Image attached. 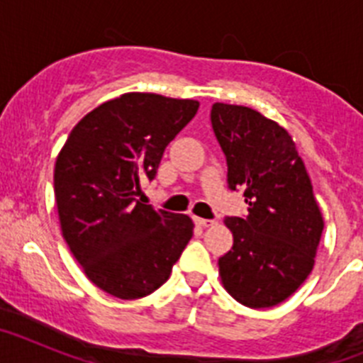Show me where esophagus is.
<instances>
[{
    "label": "esophagus",
    "instance_id": "34e87169",
    "mask_svg": "<svg viewBox=\"0 0 363 363\" xmlns=\"http://www.w3.org/2000/svg\"><path fill=\"white\" fill-rule=\"evenodd\" d=\"M194 223H196V225H200V227L214 225L213 220H203V218H194Z\"/></svg>",
    "mask_w": 363,
    "mask_h": 363
}]
</instances>
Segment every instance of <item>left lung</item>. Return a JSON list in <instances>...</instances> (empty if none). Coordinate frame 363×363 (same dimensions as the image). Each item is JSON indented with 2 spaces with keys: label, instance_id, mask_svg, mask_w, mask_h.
I'll use <instances>...</instances> for the list:
<instances>
[{
  "label": "left lung",
  "instance_id": "8db88e82",
  "mask_svg": "<svg viewBox=\"0 0 363 363\" xmlns=\"http://www.w3.org/2000/svg\"><path fill=\"white\" fill-rule=\"evenodd\" d=\"M229 187L243 189L247 218H225L233 247L218 259L221 284L251 309L281 303L314 267L323 216L289 133L251 107L214 104Z\"/></svg>",
  "mask_w": 363,
  "mask_h": 363
}]
</instances>
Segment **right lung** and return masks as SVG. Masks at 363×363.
Wrapping results in <instances>:
<instances>
[{
	"mask_svg": "<svg viewBox=\"0 0 363 363\" xmlns=\"http://www.w3.org/2000/svg\"><path fill=\"white\" fill-rule=\"evenodd\" d=\"M200 101L125 92L82 118L54 167L62 236L85 277L105 293L136 300L171 277L192 236L187 214L142 203L163 150Z\"/></svg>",
	"mask_w": 363,
	"mask_h": 363,
	"instance_id": "right-lung-1",
	"label": "right lung"
}]
</instances>
